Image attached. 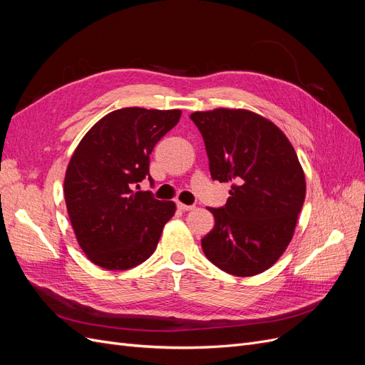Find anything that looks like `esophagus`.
<instances>
[{
  "instance_id": "esophagus-1",
  "label": "esophagus",
  "mask_w": 365,
  "mask_h": 365,
  "mask_svg": "<svg viewBox=\"0 0 365 365\" xmlns=\"http://www.w3.org/2000/svg\"><path fill=\"white\" fill-rule=\"evenodd\" d=\"M176 207H178L180 210H182V212H190V210L195 208V205H185L182 202H176Z\"/></svg>"
}]
</instances>
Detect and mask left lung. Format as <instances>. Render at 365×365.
<instances>
[{
	"label": "left lung",
	"instance_id": "8db88e82",
	"mask_svg": "<svg viewBox=\"0 0 365 365\" xmlns=\"http://www.w3.org/2000/svg\"><path fill=\"white\" fill-rule=\"evenodd\" d=\"M190 118L204 138L212 178L231 182L227 204L208 208L215 227L201 240L205 257L237 277L267 271L289 245L304 202L297 153L272 121L247 109Z\"/></svg>",
	"mask_w": 365,
	"mask_h": 365
}]
</instances>
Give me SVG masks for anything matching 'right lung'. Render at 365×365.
Listing matches in <instances>:
<instances>
[{"label":"right lung","mask_w":365,"mask_h":365,"mask_svg":"<svg viewBox=\"0 0 365 365\" xmlns=\"http://www.w3.org/2000/svg\"><path fill=\"white\" fill-rule=\"evenodd\" d=\"M180 117V109H117L76 148L63 195L76 239L97 267L125 271L155 251L175 204L134 190L145 178L152 181L149 155Z\"/></svg>","instance_id":"add662e5"}]
</instances>
